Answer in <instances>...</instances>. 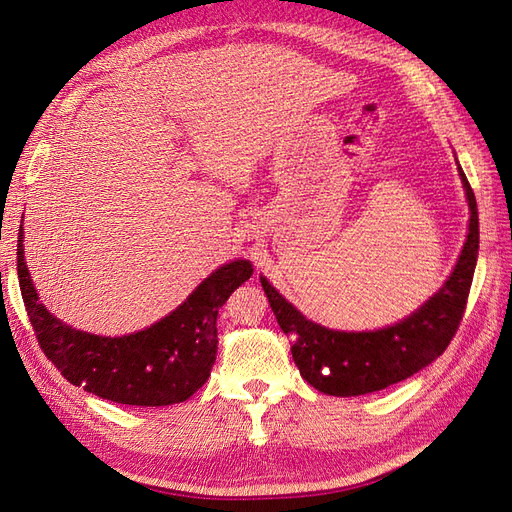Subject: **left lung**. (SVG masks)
Returning <instances> with one entry per match:
<instances>
[{
  "instance_id": "obj_1",
  "label": "left lung",
  "mask_w": 512,
  "mask_h": 512,
  "mask_svg": "<svg viewBox=\"0 0 512 512\" xmlns=\"http://www.w3.org/2000/svg\"><path fill=\"white\" fill-rule=\"evenodd\" d=\"M470 207L468 239L446 284L401 322L380 331L346 333L307 320L265 277L269 305L282 331L292 337V359L301 376L320 393L356 397L414 376L448 348L466 312L478 258V209L470 183L459 166Z\"/></svg>"
}]
</instances>
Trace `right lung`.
Segmentation results:
<instances>
[{
  "instance_id": "add662e5",
  "label": "right lung",
  "mask_w": 512,
  "mask_h": 512,
  "mask_svg": "<svg viewBox=\"0 0 512 512\" xmlns=\"http://www.w3.org/2000/svg\"><path fill=\"white\" fill-rule=\"evenodd\" d=\"M17 271L29 324L61 376L87 393L141 408L179 404L207 382L218 354L220 307L254 273L250 260L228 262L149 329L102 337L68 327L38 301L23 256V228Z\"/></svg>"
}]
</instances>
